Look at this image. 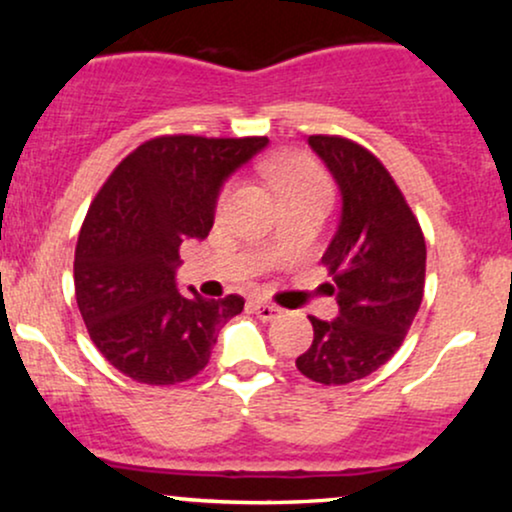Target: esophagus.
Wrapping results in <instances>:
<instances>
[{
  "instance_id": "obj_1",
  "label": "esophagus",
  "mask_w": 512,
  "mask_h": 512,
  "mask_svg": "<svg viewBox=\"0 0 512 512\" xmlns=\"http://www.w3.org/2000/svg\"><path fill=\"white\" fill-rule=\"evenodd\" d=\"M252 313H255L257 317H260V320H274L276 315L281 313L279 308H276V305H272V303H262V301H255L252 303Z\"/></svg>"
}]
</instances>
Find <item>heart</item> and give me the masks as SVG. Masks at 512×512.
I'll list each match as a JSON object with an SVG mask.
<instances>
[{
	"label": "heart",
	"mask_w": 512,
	"mask_h": 512,
	"mask_svg": "<svg viewBox=\"0 0 512 512\" xmlns=\"http://www.w3.org/2000/svg\"><path fill=\"white\" fill-rule=\"evenodd\" d=\"M267 178L272 182L274 190L279 192L281 202L284 204L298 202V199L317 197V195L330 197V182H327V175L322 173V168L308 156L274 158V161L267 166ZM231 192H233V182L223 185L216 207L219 209L226 207L228 199H231Z\"/></svg>",
	"instance_id": "b5f03b06"
}]
</instances>
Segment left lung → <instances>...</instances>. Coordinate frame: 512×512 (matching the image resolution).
<instances>
[{"label":"left lung","mask_w":512,"mask_h":512,"mask_svg":"<svg viewBox=\"0 0 512 512\" xmlns=\"http://www.w3.org/2000/svg\"><path fill=\"white\" fill-rule=\"evenodd\" d=\"M342 192V216L322 264L339 315L313 322V344L296 358L305 378L346 385L395 356L419 313L426 240L387 168L368 149L334 134L308 137Z\"/></svg>","instance_id":"left-lung-1"}]
</instances>
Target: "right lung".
Masks as SVG:
<instances>
[{
  "mask_svg": "<svg viewBox=\"0 0 512 512\" xmlns=\"http://www.w3.org/2000/svg\"><path fill=\"white\" fill-rule=\"evenodd\" d=\"M267 137L166 134L144 142L103 182L74 252V291L93 344L127 378L175 385L209 363L219 330L243 310L236 293L180 291L187 238H207L221 185Z\"/></svg>",
  "mask_w": 512,
  "mask_h": 512,
  "instance_id": "right-lung-1",
  "label": "right lung"
}]
</instances>
